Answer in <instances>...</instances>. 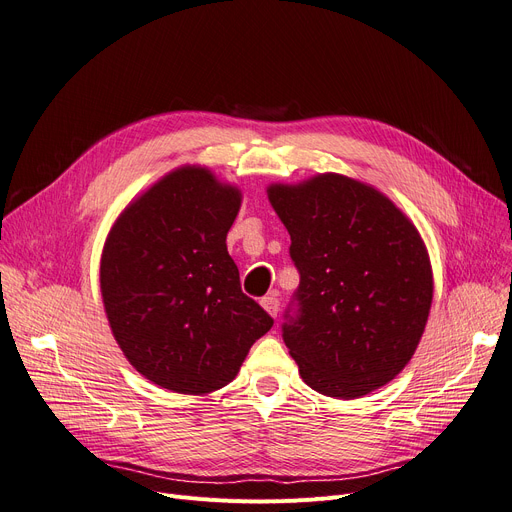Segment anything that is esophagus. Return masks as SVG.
I'll return each instance as SVG.
<instances>
[{
    "label": "esophagus",
    "instance_id": "esophagus-1",
    "mask_svg": "<svg viewBox=\"0 0 512 512\" xmlns=\"http://www.w3.org/2000/svg\"><path fill=\"white\" fill-rule=\"evenodd\" d=\"M261 307H263L267 313H270L272 317H276L278 311H280V301H278L276 294H267V297L261 299Z\"/></svg>",
    "mask_w": 512,
    "mask_h": 512
}]
</instances>
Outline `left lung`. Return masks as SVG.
<instances>
[{
    "label": "left lung",
    "mask_w": 512,
    "mask_h": 512,
    "mask_svg": "<svg viewBox=\"0 0 512 512\" xmlns=\"http://www.w3.org/2000/svg\"><path fill=\"white\" fill-rule=\"evenodd\" d=\"M267 195L301 278L282 321L301 378L334 398L388 384L411 361L434 297L417 228L375 188L338 174Z\"/></svg>",
    "instance_id": "8db88e82"
}]
</instances>
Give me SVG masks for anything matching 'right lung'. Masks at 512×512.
<instances>
[{
	"label": "right lung",
	"instance_id": "add662e5",
	"mask_svg": "<svg viewBox=\"0 0 512 512\" xmlns=\"http://www.w3.org/2000/svg\"><path fill=\"white\" fill-rule=\"evenodd\" d=\"M238 207L236 188L203 168H182L134 201L105 240L107 319L130 365L161 388H224L274 326L242 292L226 249Z\"/></svg>",
	"mask_w": 512,
	"mask_h": 512
}]
</instances>
